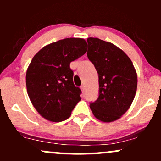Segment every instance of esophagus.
I'll return each mask as SVG.
<instances>
[{
  "mask_svg": "<svg viewBox=\"0 0 161 161\" xmlns=\"http://www.w3.org/2000/svg\"><path fill=\"white\" fill-rule=\"evenodd\" d=\"M80 88H81V90H82V93H84V92H85V86H84V85H82V86L80 87Z\"/></svg>",
  "mask_w": 161,
  "mask_h": 161,
  "instance_id": "obj_1",
  "label": "esophagus"
}]
</instances>
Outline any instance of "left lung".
Segmentation results:
<instances>
[{
    "label": "left lung",
    "mask_w": 161,
    "mask_h": 161,
    "mask_svg": "<svg viewBox=\"0 0 161 161\" xmlns=\"http://www.w3.org/2000/svg\"><path fill=\"white\" fill-rule=\"evenodd\" d=\"M87 56L99 77V97L90 104L93 115L104 123L117 120L130 108L137 90V73L123 50L97 38H87Z\"/></svg>",
    "instance_id": "obj_1"
}]
</instances>
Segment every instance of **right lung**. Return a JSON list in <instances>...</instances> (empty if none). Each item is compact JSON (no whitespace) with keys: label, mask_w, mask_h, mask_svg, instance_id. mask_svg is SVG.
I'll list each match as a JSON object with an SVG mask.
<instances>
[{"label":"right lung","mask_w":161,"mask_h":161,"mask_svg":"<svg viewBox=\"0 0 161 161\" xmlns=\"http://www.w3.org/2000/svg\"><path fill=\"white\" fill-rule=\"evenodd\" d=\"M84 38H67L45 46L33 57L25 75L27 93L38 114L47 120L68 119L80 101L69 64L86 53Z\"/></svg>","instance_id":"obj_1"}]
</instances>
